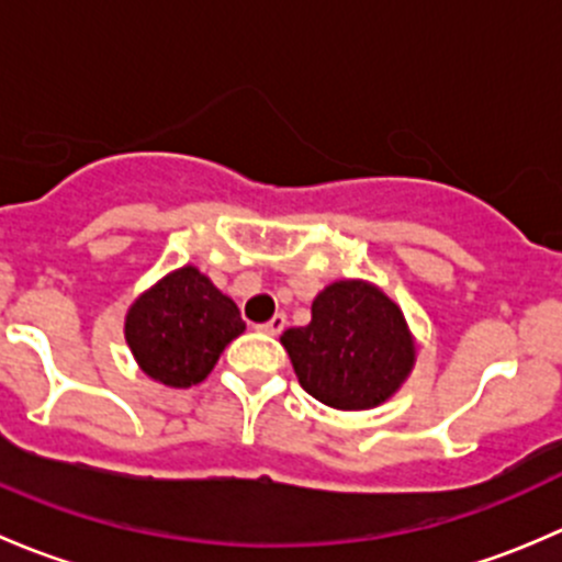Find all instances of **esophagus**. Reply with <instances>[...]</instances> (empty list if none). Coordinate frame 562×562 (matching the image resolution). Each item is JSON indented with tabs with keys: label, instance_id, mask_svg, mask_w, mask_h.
<instances>
[{
	"label": "esophagus",
	"instance_id": "1",
	"mask_svg": "<svg viewBox=\"0 0 562 562\" xmlns=\"http://www.w3.org/2000/svg\"><path fill=\"white\" fill-rule=\"evenodd\" d=\"M285 326H288L285 313H277L269 323H263V326H260V328H263L266 334H271V337H277V334H282V328H285Z\"/></svg>",
	"mask_w": 562,
	"mask_h": 562
}]
</instances>
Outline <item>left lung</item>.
Segmentation results:
<instances>
[{
    "label": "left lung",
    "instance_id": "left-lung-1",
    "mask_svg": "<svg viewBox=\"0 0 562 562\" xmlns=\"http://www.w3.org/2000/svg\"><path fill=\"white\" fill-rule=\"evenodd\" d=\"M280 342L302 389L337 411L378 407L405 383L416 361L402 310L364 280L323 288L313 321L288 328Z\"/></svg>",
    "mask_w": 562,
    "mask_h": 562
}]
</instances>
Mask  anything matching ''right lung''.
Returning a JSON list of instances; mask_svg holds the SVG:
<instances>
[{"label": "right lung", "mask_w": 562, "mask_h": 562, "mask_svg": "<svg viewBox=\"0 0 562 562\" xmlns=\"http://www.w3.org/2000/svg\"><path fill=\"white\" fill-rule=\"evenodd\" d=\"M245 331L234 299L195 266H181L140 293L124 317V339L151 381L171 389L201 383L231 339Z\"/></svg>", "instance_id": "add662e5"}]
</instances>
